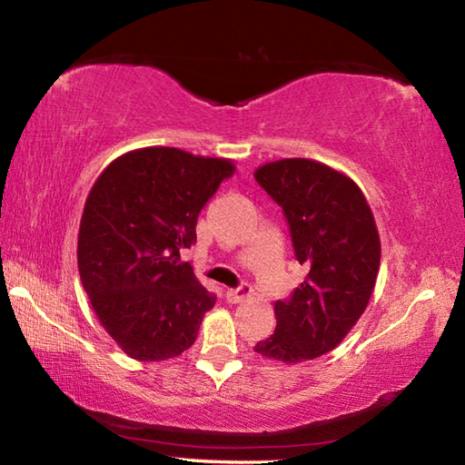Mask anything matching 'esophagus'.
Returning a JSON list of instances; mask_svg holds the SVG:
<instances>
[{"label":"esophagus","mask_w":465,"mask_h":465,"mask_svg":"<svg viewBox=\"0 0 465 465\" xmlns=\"http://www.w3.org/2000/svg\"><path fill=\"white\" fill-rule=\"evenodd\" d=\"M252 294V288L248 284H242L240 288H233V290H227V300H230L232 304H240L243 298H248Z\"/></svg>","instance_id":"34e87169"}]
</instances>
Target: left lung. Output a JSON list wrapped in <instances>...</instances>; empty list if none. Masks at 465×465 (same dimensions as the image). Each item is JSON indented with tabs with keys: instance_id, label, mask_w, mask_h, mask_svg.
Here are the masks:
<instances>
[{
	"instance_id": "obj_1",
	"label": "left lung",
	"mask_w": 465,
	"mask_h": 465,
	"mask_svg": "<svg viewBox=\"0 0 465 465\" xmlns=\"http://www.w3.org/2000/svg\"><path fill=\"white\" fill-rule=\"evenodd\" d=\"M284 209L296 260L308 274L274 304L276 331L253 351L296 365L339 347L365 312L379 274L381 240L361 187L324 163L280 159L253 171Z\"/></svg>"
}]
</instances>
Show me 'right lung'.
I'll use <instances>...</instances> for the list:
<instances>
[{"instance_id":"right-lung-1","label":"right lung","mask_w":465,"mask_h":465,"mask_svg":"<svg viewBox=\"0 0 465 465\" xmlns=\"http://www.w3.org/2000/svg\"><path fill=\"white\" fill-rule=\"evenodd\" d=\"M235 173L232 159L175 147L116 157L86 197L78 272L103 329L134 361L179 357L215 304L181 250L197 240L207 199Z\"/></svg>"}]
</instances>
